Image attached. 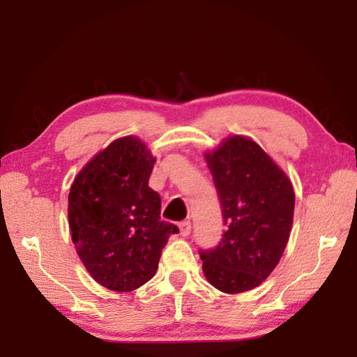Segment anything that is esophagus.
Segmentation results:
<instances>
[{
  "mask_svg": "<svg viewBox=\"0 0 357 357\" xmlns=\"http://www.w3.org/2000/svg\"><path fill=\"white\" fill-rule=\"evenodd\" d=\"M179 231H181V234H183L184 238L189 236L190 231H192V223H190L189 220L181 222V223H179Z\"/></svg>",
  "mask_w": 357,
  "mask_h": 357,
  "instance_id": "1",
  "label": "esophagus"
}]
</instances>
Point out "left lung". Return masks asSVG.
<instances>
[{
    "label": "left lung",
    "instance_id": "1",
    "mask_svg": "<svg viewBox=\"0 0 357 357\" xmlns=\"http://www.w3.org/2000/svg\"><path fill=\"white\" fill-rule=\"evenodd\" d=\"M204 157L227 231L215 249L200 250L203 273L223 293L249 291L268 279L285 250L293 227V184L249 137H228Z\"/></svg>",
    "mask_w": 357,
    "mask_h": 357
}]
</instances>
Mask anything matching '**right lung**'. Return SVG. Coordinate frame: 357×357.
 I'll list each match as a JSON object with an SVG mask.
<instances>
[{
  "label": "right lung",
  "instance_id": "1",
  "mask_svg": "<svg viewBox=\"0 0 357 357\" xmlns=\"http://www.w3.org/2000/svg\"><path fill=\"white\" fill-rule=\"evenodd\" d=\"M155 164L140 138L121 137L74 179L68 217L89 275L112 291H134L155 274L176 225L160 220V195L148 185Z\"/></svg>",
  "mask_w": 357,
  "mask_h": 357
}]
</instances>
